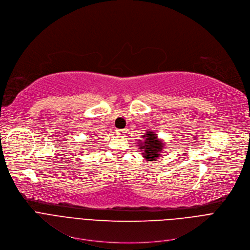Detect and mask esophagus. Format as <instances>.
I'll use <instances>...</instances> for the list:
<instances>
[{
  "label": "esophagus",
  "instance_id": "esophagus-1",
  "mask_svg": "<svg viewBox=\"0 0 250 250\" xmlns=\"http://www.w3.org/2000/svg\"><path fill=\"white\" fill-rule=\"evenodd\" d=\"M116 133H117V135H119V136H124L125 133H126V131H125V129H117Z\"/></svg>",
  "mask_w": 250,
  "mask_h": 250
}]
</instances>
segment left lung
I'll use <instances>...</instances> for the list:
<instances>
[{"label": "left lung", "instance_id": "1", "mask_svg": "<svg viewBox=\"0 0 250 250\" xmlns=\"http://www.w3.org/2000/svg\"><path fill=\"white\" fill-rule=\"evenodd\" d=\"M142 138L143 141H139L138 146L145 160L151 163V161L161 157V152L166 148L164 140L158 138L157 134H155L152 130L146 131V133L142 135Z\"/></svg>", "mask_w": 250, "mask_h": 250}]
</instances>
